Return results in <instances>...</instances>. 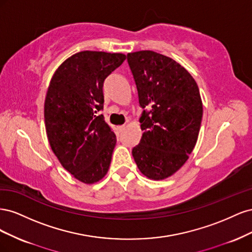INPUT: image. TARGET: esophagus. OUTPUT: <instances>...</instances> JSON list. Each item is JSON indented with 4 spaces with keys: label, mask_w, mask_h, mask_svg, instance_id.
Here are the masks:
<instances>
[{
    "label": "esophagus",
    "mask_w": 252,
    "mask_h": 252,
    "mask_svg": "<svg viewBox=\"0 0 252 252\" xmlns=\"http://www.w3.org/2000/svg\"><path fill=\"white\" fill-rule=\"evenodd\" d=\"M118 129H119V131H120V132H123V131L125 130V126H124V125L119 126V127H118Z\"/></svg>",
    "instance_id": "34e87169"
}]
</instances>
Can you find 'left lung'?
Wrapping results in <instances>:
<instances>
[{
  "instance_id": "left-lung-1",
  "label": "left lung",
  "mask_w": 252,
  "mask_h": 252,
  "mask_svg": "<svg viewBox=\"0 0 252 252\" xmlns=\"http://www.w3.org/2000/svg\"><path fill=\"white\" fill-rule=\"evenodd\" d=\"M127 61L144 109L143 135L132 156L150 180H164L177 172L191 154L203 117L200 90L184 67L151 50L130 52Z\"/></svg>"
}]
</instances>
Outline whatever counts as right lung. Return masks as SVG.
<instances>
[{
  "instance_id": "obj_1",
  "label": "right lung",
  "mask_w": 252,
  "mask_h": 252,
  "mask_svg": "<svg viewBox=\"0 0 252 252\" xmlns=\"http://www.w3.org/2000/svg\"><path fill=\"white\" fill-rule=\"evenodd\" d=\"M123 53L81 51L65 60L52 75L44 104L50 147L61 165L85 184L107 173L116 134L104 121L105 79L122 65Z\"/></svg>"
}]
</instances>
